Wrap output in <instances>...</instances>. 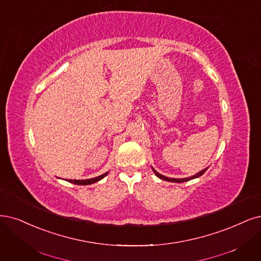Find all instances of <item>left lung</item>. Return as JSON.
I'll list each match as a JSON object with an SVG mask.
<instances>
[{"instance_id":"obj_1","label":"left lung","mask_w":261,"mask_h":261,"mask_svg":"<svg viewBox=\"0 0 261 261\" xmlns=\"http://www.w3.org/2000/svg\"><path fill=\"white\" fill-rule=\"evenodd\" d=\"M206 169L207 168H205V169H203V170H201V172H199L197 174H195L194 176H191V177H188V178H180V179H177V178H169V177H166V176H163V175H161V174H159L156 170L154 169V168H152V170H153L154 172V174L160 178V179H163V180H166V181H169V182H185V181H189V180H191V179H194V178H197V177H200V176H202L205 172H206Z\"/></svg>"}]
</instances>
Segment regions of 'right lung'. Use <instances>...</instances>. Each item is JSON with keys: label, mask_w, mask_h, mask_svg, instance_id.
Wrapping results in <instances>:
<instances>
[{"label": "right lung", "mask_w": 261, "mask_h": 261, "mask_svg": "<svg viewBox=\"0 0 261 261\" xmlns=\"http://www.w3.org/2000/svg\"><path fill=\"white\" fill-rule=\"evenodd\" d=\"M108 175V172L107 173H105V174H102V175H100V176H98V177H95V178H91V179H85V180H75V179H68V181L69 182H72V184H74V185H81V186H86V185H92V184H94V182H97V181H99V180H101V179L103 178V177H106Z\"/></svg>", "instance_id": "add662e5"}]
</instances>
